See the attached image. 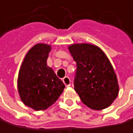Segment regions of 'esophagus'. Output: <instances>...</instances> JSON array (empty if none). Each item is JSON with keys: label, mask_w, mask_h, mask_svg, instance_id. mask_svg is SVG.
<instances>
[{"label": "esophagus", "mask_w": 133, "mask_h": 133, "mask_svg": "<svg viewBox=\"0 0 133 133\" xmlns=\"http://www.w3.org/2000/svg\"><path fill=\"white\" fill-rule=\"evenodd\" d=\"M63 82L64 84L66 85V87H69L71 85V81H70V78L69 77V76H65V77L63 78Z\"/></svg>", "instance_id": "1"}]
</instances>
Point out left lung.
Wrapping results in <instances>:
<instances>
[{
    "label": "left lung",
    "instance_id": "obj_1",
    "mask_svg": "<svg viewBox=\"0 0 133 133\" xmlns=\"http://www.w3.org/2000/svg\"><path fill=\"white\" fill-rule=\"evenodd\" d=\"M68 49L76 62L74 89L81 101L93 110L109 107L118 96L119 84L106 54L88 43L72 44Z\"/></svg>",
    "mask_w": 133,
    "mask_h": 133
}]
</instances>
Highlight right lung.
Instances as JSON below:
<instances>
[{
    "label": "right lung",
    "mask_w": 133,
    "mask_h": 133,
    "mask_svg": "<svg viewBox=\"0 0 133 133\" xmlns=\"http://www.w3.org/2000/svg\"><path fill=\"white\" fill-rule=\"evenodd\" d=\"M52 46L38 43L28 51L18 73L17 89L26 106L43 111L53 104L65 88L53 69L47 65Z\"/></svg>",
    "instance_id": "1"
}]
</instances>
